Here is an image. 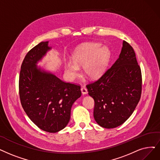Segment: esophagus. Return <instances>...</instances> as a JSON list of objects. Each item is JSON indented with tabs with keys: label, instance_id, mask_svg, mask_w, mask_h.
<instances>
[{
	"label": "esophagus",
	"instance_id": "esophagus-1",
	"mask_svg": "<svg viewBox=\"0 0 160 160\" xmlns=\"http://www.w3.org/2000/svg\"><path fill=\"white\" fill-rule=\"evenodd\" d=\"M81 92L83 95H86L88 93V89L86 87H82L81 88Z\"/></svg>",
	"mask_w": 160,
	"mask_h": 160
}]
</instances>
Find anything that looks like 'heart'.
<instances>
[{
  "label": "heart",
  "instance_id": "heart-1",
  "mask_svg": "<svg viewBox=\"0 0 160 160\" xmlns=\"http://www.w3.org/2000/svg\"><path fill=\"white\" fill-rule=\"evenodd\" d=\"M110 58V52L106 46L99 43L88 42L76 48L72 60L65 62V70L69 78L73 79L80 72L79 66L88 78L96 79L105 72Z\"/></svg>",
  "mask_w": 160,
  "mask_h": 160
}]
</instances>
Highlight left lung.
<instances>
[{"label":"left lung","instance_id":"left-lung-1","mask_svg":"<svg viewBox=\"0 0 160 160\" xmlns=\"http://www.w3.org/2000/svg\"><path fill=\"white\" fill-rule=\"evenodd\" d=\"M86 87L94 99L93 116L100 126L114 128L126 122L135 110L142 91L141 68L131 45L123 40L115 63Z\"/></svg>","mask_w":160,"mask_h":160}]
</instances>
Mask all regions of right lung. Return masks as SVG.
<instances>
[{
	"instance_id": "right-lung-1",
	"label": "right lung",
	"mask_w": 160,
	"mask_h": 160,
	"mask_svg": "<svg viewBox=\"0 0 160 160\" xmlns=\"http://www.w3.org/2000/svg\"><path fill=\"white\" fill-rule=\"evenodd\" d=\"M42 42L27 53L19 80L20 101L25 113L42 130L56 133L64 129L71 118L73 103L80 97V86L60 80L37 66L52 49Z\"/></svg>"
}]
</instances>
